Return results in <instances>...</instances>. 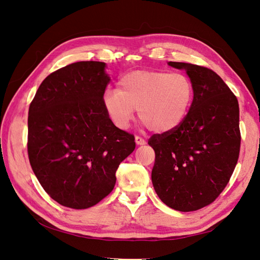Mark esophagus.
I'll use <instances>...</instances> for the list:
<instances>
[{
    "label": "esophagus",
    "mask_w": 260,
    "mask_h": 260,
    "mask_svg": "<svg viewBox=\"0 0 260 260\" xmlns=\"http://www.w3.org/2000/svg\"><path fill=\"white\" fill-rule=\"evenodd\" d=\"M136 143H137L138 145H144V144H146V140L143 139V138L139 137V136H137V137H136Z\"/></svg>",
    "instance_id": "1"
}]
</instances>
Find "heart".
Segmentation results:
<instances>
[{
    "label": "heart",
    "mask_w": 260,
    "mask_h": 260,
    "mask_svg": "<svg viewBox=\"0 0 260 260\" xmlns=\"http://www.w3.org/2000/svg\"><path fill=\"white\" fill-rule=\"evenodd\" d=\"M193 100V84L180 73L133 70L123 75L116 90L103 96L108 116L119 128L129 127L139 109L140 119L155 132H169L183 122Z\"/></svg>",
    "instance_id": "heart-1"
}]
</instances>
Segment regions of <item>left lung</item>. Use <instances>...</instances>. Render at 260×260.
I'll use <instances>...</instances> for the list:
<instances>
[{"label": "left lung", "mask_w": 260, "mask_h": 260, "mask_svg": "<svg viewBox=\"0 0 260 260\" xmlns=\"http://www.w3.org/2000/svg\"><path fill=\"white\" fill-rule=\"evenodd\" d=\"M185 69L193 102L183 122L148 145L155 151L152 182L172 209L194 211L214 202L229 183L240 155V109L237 96L214 70L169 61Z\"/></svg>", "instance_id": "left-lung-1"}]
</instances>
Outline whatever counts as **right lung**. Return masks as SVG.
Returning a JSON list of instances; mask_svg holds the SVG:
<instances>
[{"label":"right lung","mask_w":260,"mask_h":260,"mask_svg":"<svg viewBox=\"0 0 260 260\" xmlns=\"http://www.w3.org/2000/svg\"><path fill=\"white\" fill-rule=\"evenodd\" d=\"M103 61H77L45 78L30 103L28 156L39 182L60 205L85 209L113 191L119 164L136 148L103 95Z\"/></svg>","instance_id":"obj_1"}]
</instances>
